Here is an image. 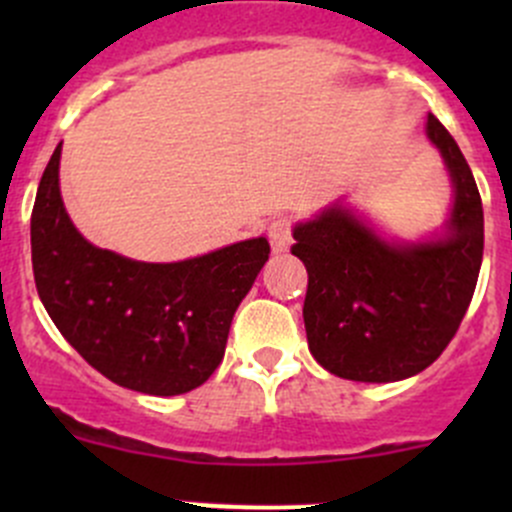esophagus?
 <instances>
[{
    "mask_svg": "<svg viewBox=\"0 0 512 512\" xmlns=\"http://www.w3.org/2000/svg\"><path fill=\"white\" fill-rule=\"evenodd\" d=\"M292 232H294V220L282 215V218H275L270 225H267V237H270L272 252H287L289 245H292Z\"/></svg>",
    "mask_w": 512,
    "mask_h": 512,
    "instance_id": "esophagus-1",
    "label": "esophagus"
}]
</instances>
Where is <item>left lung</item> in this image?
Wrapping results in <instances>:
<instances>
[{
	"mask_svg": "<svg viewBox=\"0 0 512 512\" xmlns=\"http://www.w3.org/2000/svg\"><path fill=\"white\" fill-rule=\"evenodd\" d=\"M426 133L451 170L453 213L436 242L391 245L349 210L294 227L307 267L309 352L349 381H401L431 366L461 327L483 262V205L451 133L428 113Z\"/></svg>",
	"mask_w": 512,
	"mask_h": 512,
	"instance_id": "left-lung-1",
	"label": "left lung"
}]
</instances>
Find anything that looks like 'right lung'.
<instances>
[{
	"label": "right lung",
	"instance_id": "right-lung-1",
	"mask_svg": "<svg viewBox=\"0 0 512 512\" xmlns=\"http://www.w3.org/2000/svg\"><path fill=\"white\" fill-rule=\"evenodd\" d=\"M61 143L32 210L36 292L66 342L113 384L151 396L198 389L225 356L232 314L270 257L265 237L151 265L79 235L59 193Z\"/></svg>",
	"mask_w": 512,
	"mask_h": 512
}]
</instances>
